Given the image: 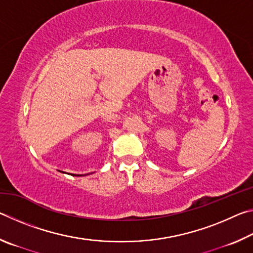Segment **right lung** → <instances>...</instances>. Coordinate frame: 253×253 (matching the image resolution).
Here are the masks:
<instances>
[{
  "label": "right lung",
  "instance_id": "add662e5",
  "mask_svg": "<svg viewBox=\"0 0 253 253\" xmlns=\"http://www.w3.org/2000/svg\"><path fill=\"white\" fill-rule=\"evenodd\" d=\"M59 172L65 173V172H62V170H59ZM70 175H72V176H83V175H77V174H70ZM84 175H87V174H84Z\"/></svg>",
  "mask_w": 253,
  "mask_h": 253
}]
</instances>
